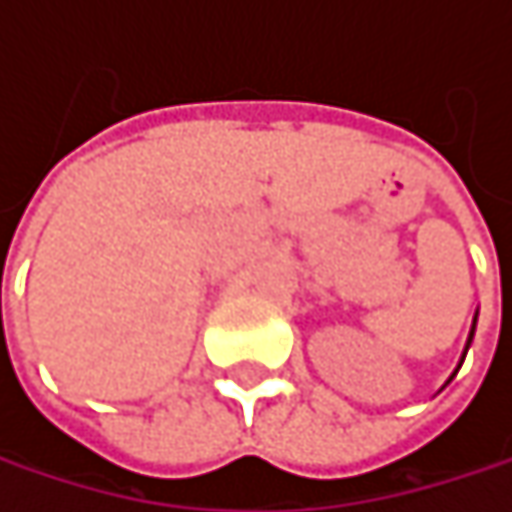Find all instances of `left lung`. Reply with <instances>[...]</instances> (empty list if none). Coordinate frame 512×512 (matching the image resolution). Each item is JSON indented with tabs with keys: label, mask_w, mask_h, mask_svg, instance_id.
<instances>
[{
	"label": "left lung",
	"mask_w": 512,
	"mask_h": 512,
	"mask_svg": "<svg viewBox=\"0 0 512 512\" xmlns=\"http://www.w3.org/2000/svg\"><path fill=\"white\" fill-rule=\"evenodd\" d=\"M474 326H477V314H474V323H471V332H468V341H465V350H462V358L460 364H457V370L462 367V361H465V353H468V347H471V338H474ZM457 370H454V376H457ZM451 382V379H448Z\"/></svg>",
	"instance_id": "obj_1"
}]
</instances>
